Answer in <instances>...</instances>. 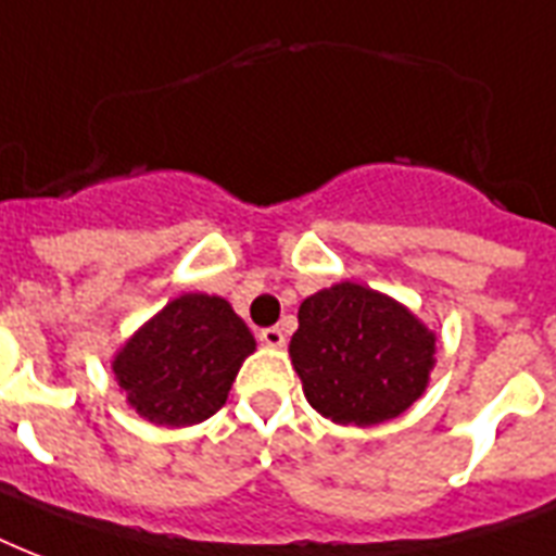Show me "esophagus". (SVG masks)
Returning <instances> with one entry per match:
<instances>
[{
  "label": "esophagus",
  "instance_id": "34e87169",
  "mask_svg": "<svg viewBox=\"0 0 556 556\" xmlns=\"http://www.w3.org/2000/svg\"><path fill=\"white\" fill-rule=\"evenodd\" d=\"M261 342H264L266 348H283L287 345V337H283V330L281 327H264V330H261Z\"/></svg>",
  "mask_w": 556,
  "mask_h": 556
}]
</instances>
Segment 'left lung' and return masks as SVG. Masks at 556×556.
<instances>
[{"label": "left lung", "instance_id": "1", "mask_svg": "<svg viewBox=\"0 0 556 556\" xmlns=\"http://www.w3.org/2000/svg\"><path fill=\"white\" fill-rule=\"evenodd\" d=\"M434 330L365 283L339 281L301 301L290 359L304 397L342 426H377L403 415L429 386Z\"/></svg>", "mask_w": 556, "mask_h": 556}]
</instances>
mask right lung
<instances>
[{"label": "right lung", "instance_id": "obj_1", "mask_svg": "<svg viewBox=\"0 0 556 556\" xmlns=\"http://www.w3.org/2000/svg\"><path fill=\"white\" fill-rule=\"evenodd\" d=\"M255 348L252 330L229 301L182 292L115 351L113 374L144 420L179 429L223 408Z\"/></svg>", "mask_w": 556, "mask_h": 556}]
</instances>
